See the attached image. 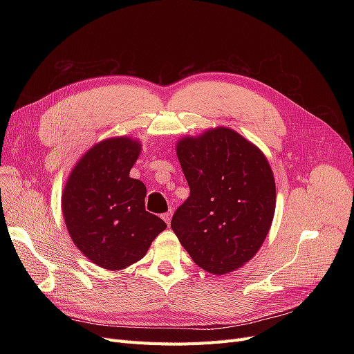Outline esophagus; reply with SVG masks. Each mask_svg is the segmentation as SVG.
Returning a JSON list of instances; mask_svg holds the SVG:
<instances>
[{"label": "esophagus", "instance_id": "1", "mask_svg": "<svg viewBox=\"0 0 354 354\" xmlns=\"http://www.w3.org/2000/svg\"><path fill=\"white\" fill-rule=\"evenodd\" d=\"M171 217H173V211H168V212H165V214H162V218H164V221L168 224L169 226V221H171Z\"/></svg>", "mask_w": 354, "mask_h": 354}]
</instances>
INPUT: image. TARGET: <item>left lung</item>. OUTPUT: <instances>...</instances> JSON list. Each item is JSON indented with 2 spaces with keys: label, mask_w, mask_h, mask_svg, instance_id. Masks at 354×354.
<instances>
[{
  "label": "left lung",
  "mask_w": 354,
  "mask_h": 354,
  "mask_svg": "<svg viewBox=\"0 0 354 354\" xmlns=\"http://www.w3.org/2000/svg\"><path fill=\"white\" fill-rule=\"evenodd\" d=\"M178 162L190 189L171 220L180 243L201 269L224 274L261 248L276 208L269 160L227 127L181 137Z\"/></svg>",
  "instance_id": "left-lung-1"
}]
</instances>
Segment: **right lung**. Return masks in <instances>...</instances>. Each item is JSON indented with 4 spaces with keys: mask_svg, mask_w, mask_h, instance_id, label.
I'll list each match as a JSON object with an SVG mask.
<instances>
[{
    "mask_svg": "<svg viewBox=\"0 0 354 354\" xmlns=\"http://www.w3.org/2000/svg\"><path fill=\"white\" fill-rule=\"evenodd\" d=\"M142 152L133 137L95 143L72 168L62 212L75 246L102 269L122 270L146 255L164 220L145 208L146 186L130 177Z\"/></svg>",
    "mask_w": 354,
    "mask_h": 354,
    "instance_id": "right-lung-1",
    "label": "right lung"
}]
</instances>
